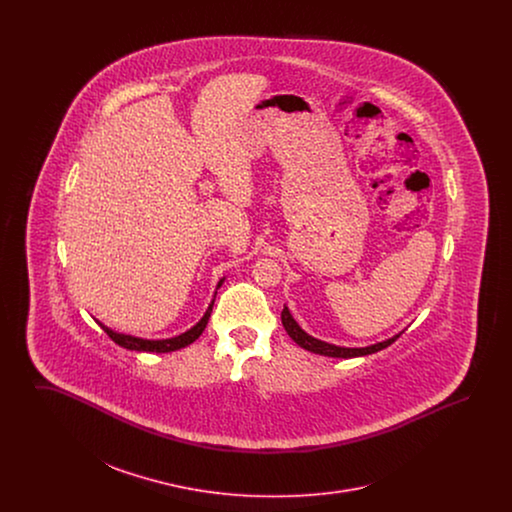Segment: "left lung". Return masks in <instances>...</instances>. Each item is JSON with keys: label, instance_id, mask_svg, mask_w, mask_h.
I'll list each match as a JSON object with an SVG mask.
<instances>
[{"label": "left lung", "instance_id": "8db88e82", "mask_svg": "<svg viewBox=\"0 0 512 512\" xmlns=\"http://www.w3.org/2000/svg\"><path fill=\"white\" fill-rule=\"evenodd\" d=\"M282 324L288 332V336L292 338L299 347H303L305 351H311V353H317V355H324V357H334V359H353V357H365V355H372L376 351H382L386 349L388 345H391L393 341L397 340L405 330H401L399 334L391 336L388 340L376 341L372 345H365V347H341V345H334V343H328V341L317 340L313 338L311 334H307L292 317L290 309L284 305L282 309Z\"/></svg>", "mask_w": 512, "mask_h": 512}]
</instances>
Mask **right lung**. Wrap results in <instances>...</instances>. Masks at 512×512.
Returning a JSON list of instances; mask_svg holds the SVG:
<instances>
[{
	"label": "right lung",
	"instance_id": "1",
	"mask_svg": "<svg viewBox=\"0 0 512 512\" xmlns=\"http://www.w3.org/2000/svg\"><path fill=\"white\" fill-rule=\"evenodd\" d=\"M224 280H226V278H220L219 284H217V290L222 286ZM215 297H217V292H215ZM213 303H215V299L209 303L205 315L201 317V320H199L195 326H192L190 330H186L184 334L174 336V338H167V340H146V338L122 334V332H117V330L105 326V324L99 322V320H96V322H98L99 326L103 328V332H105L111 340L115 341L117 345L124 347V349H130V351H146V353H171V351H178V349H182V347L194 343V341L203 334V330H205V326H207V322H209V318H211Z\"/></svg>",
	"mask_w": 512,
	"mask_h": 512
}]
</instances>
